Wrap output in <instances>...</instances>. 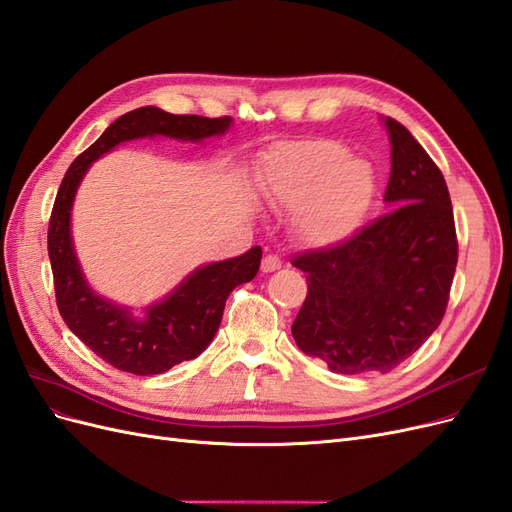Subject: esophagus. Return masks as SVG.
<instances>
[{"mask_svg":"<svg viewBox=\"0 0 512 512\" xmlns=\"http://www.w3.org/2000/svg\"><path fill=\"white\" fill-rule=\"evenodd\" d=\"M280 267H282V260H280V256L267 254L265 258H262V273H271V271H277Z\"/></svg>","mask_w":512,"mask_h":512,"instance_id":"34e87169","label":"esophagus"}]
</instances>
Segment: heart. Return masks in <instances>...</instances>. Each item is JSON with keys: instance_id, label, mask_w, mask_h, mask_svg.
Instances as JSON below:
<instances>
[{"instance_id": "b5f03b06", "label": "heart", "mask_w": 512, "mask_h": 512, "mask_svg": "<svg viewBox=\"0 0 512 512\" xmlns=\"http://www.w3.org/2000/svg\"><path fill=\"white\" fill-rule=\"evenodd\" d=\"M271 194L299 209L297 230L312 245H337L361 228L376 196V170L327 138L277 149L267 162Z\"/></svg>"}]
</instances>
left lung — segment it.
<instances>
[{
	"label": "left lung",
	"mask_w": 512,
	"mask_h": 512,
	"mask_svg": "<svg viewBox=\"0 0 512 512\" xmlns=\"http://www.w3.org/2000/svg\"><path fill=\"white\" fill-rule=\"evenodd\" d=\"M391 141V211L329 250L292 265L307 273V297L292 322L297 346L333 374L395 369L444 318L457 267L451 196L440 168L399 121Z\"/></svg>",
	"instance_id": "1"
}]
</instances>
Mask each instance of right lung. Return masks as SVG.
Wrapping results in <instances>:
<instances>
[{
  "mask_svg": "<svg viewBox=\"0 0 512 512\" xmlns=\"http://www.w3.org/2000/svg\"><path fill=\"white\" fill-rule=\"evenodd\" d=\"M230 126L232 117L209 119L173 115L156 106L136 108L113 121L98 141L70 164L59 185L49 224V258L59 314L91 352L128 374H164L170 367L196 359L220 329L228 294L256 277L262 250L254 245L237 258L194 269L164 299L147 305L143 314L136 316L130 307L94 292L85 280L72 241L76 190L89 166L121 143L156 136L203 143L226 134Z\"/></svg>",
  "mask_w": 512,
  "mask_h": 512,
  "instance_id": "1",
  "label": "right lung"
}]
</instances>
